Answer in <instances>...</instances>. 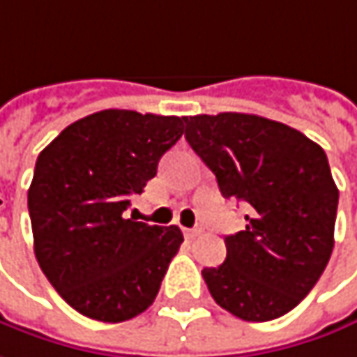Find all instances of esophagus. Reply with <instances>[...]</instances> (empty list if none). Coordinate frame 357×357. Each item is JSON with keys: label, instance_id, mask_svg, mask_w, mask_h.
Masks as SVG:
<instances>
[{"label": "esophagus", "instance_id": "1", "mask_svg": "<svg viewBox=\"0 0 357 357\" xmlns=\"http://www.w3.org/2000/svg\"><path fill=\"white\" fill-rule=\"evenodd\" d=\"M202 233V229L200 227H194V229H185V235L188 237H196V235H200Z\"/></svg>", "mask_w": 357, "mask_h": 357}]
</instances>
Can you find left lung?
Wrapping results in <instances>:
<instances>
[{
  "instance_id": "8db88e82",
  "label": "left lung",
  "mask_w": 357,
  "mask_h": 357,
  "mask_svg": "<svg viewBox=\"0 0 357 357\" xmlns=\"http://www.w3.org/2000/svg\"><path fill=\"white\" fill-rule=\"evenodd\" d=\"M185 141L220 194L247 206L227 259L202 275L216 305L264 323L296 307L327 268L340 190L327 155L296 128L255 114L185 118Z\"/></svg>"
}]
</instances>
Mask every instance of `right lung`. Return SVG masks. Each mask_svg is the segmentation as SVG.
I'll return each mask as SVG.
<instances>
[{"mask_svg": "<svg viewBox=\"0 0 357 357\" xmlns=\"http://www.w3.org/2000/svg\"><path fill=\"white\" fill-rule=\"evenodd\" d=\"M185 118L102 110L69 124L36 159L28 190L34 255L67 305L104 323L153 305L183 235L126 216L130 198L183 135Z\"/></svg>", "mask_w": 357, "mask_h": 357, "instance_id": "right-lung-1", "label": "right lung"}]
</instances>
